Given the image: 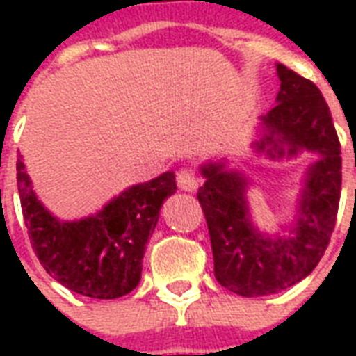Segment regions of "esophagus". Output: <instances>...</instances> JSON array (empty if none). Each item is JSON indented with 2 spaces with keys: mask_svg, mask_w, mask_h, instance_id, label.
Returning <instances> with one entry per match:
<instances>
[{
  "mask_svg": "<svg viewBox=\"0 0 356 356\" xmlns=\"http://www.w3.org/2000/svg\"><path fill=\"white\" fill-rule=\"evenodd\" d=\"M197 177H195V173L190 170V168H181L177 172V186L184 192H194L197 188Z\"/></svg>",
  "mask_w": 356,
  "mask_h": 356,
  "instance_id": "1",
  "label": "esophagus"
}]
</instances>
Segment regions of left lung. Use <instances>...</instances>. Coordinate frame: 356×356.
Instances as JSON below:
<instances>
[{
    "mask_svg": "<svg viewBox=\"0 0 356 356\" xmlns=\"http://www.w3.org/2000/svg\"><path fill=\"white\" fill-rule=\"evenodd\" d=\"M281 90L277 105L262 116L264 138L257 149L296 155L298 149L320 153L307 173L298 222L290 236H264L251 225L245 203V181L223 164H209L197 192L214 254V275L227 290L245 298L270 296L293 286L309 275L325 253L337 225L342 156L331 111L320 88L293 70L277 64Z\"/></svg>",
    "mask_w": 356,
    "mask_h": 356,
    "instance_id": "1",
    "label": "left lung"
}]
</instances>
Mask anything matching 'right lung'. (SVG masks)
Here are the masks:
<instances>
[{
	"label": "right lung",
	"mask_w": 356,
	"mask_h": 356,
	"mask_svg": "<svg viewBox=\"0 0 356 356\" xmlns=\"http://www.w3.org/2000/svg\"><path fill=\"white\" fill-rule=\"evenodd\" d=\"M16 183L31 245L55 281L92 299L133 292L162 201L175 192L173 172L131 186L96 216L81 222H60L44 209L22 159L16 162Z\"/></svg>",
	"instance_id": "obj_1"
}]
</instances>
